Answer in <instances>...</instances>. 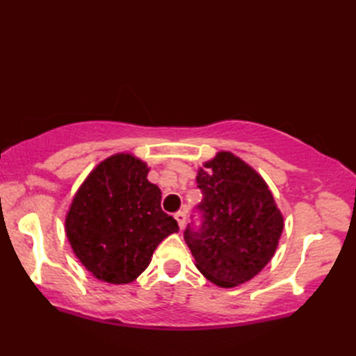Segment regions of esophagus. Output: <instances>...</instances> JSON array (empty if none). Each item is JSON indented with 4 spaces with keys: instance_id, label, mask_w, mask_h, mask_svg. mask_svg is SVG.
Wrapping results in <instances>:
<instances>
[{
    "instance_id": "34e87169",
    "label": "esophagus",
    "mask_w": 356,
    "mask_h": 356,
    "mask_svg": "<svg viewBox=\"0 0 356 356\" xmlns=\"http://www.w3.org/2000/svg\"><path fill=\"white\" fill-rule=\"evenodd\" d=\"M174 218H176V220H177L179 228L184 229L185 228V223H186V214L184 213V211H179V213L174 214Z\"/></svg>"
}]
</instances>
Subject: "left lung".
Returning a JSON list of instances; mask_svg holds the SVG:
<instances>
[{"label": "left lung", "instance_id": "obj_1", "mask_svg": "<svg viewBox=\"0 0 356 356\" xmlns=\"http://www.w3.org/2000/svg\"><path fill=\"white\" fill-rule=\"evenodd\" d=\"M200 223L184 238L209 282L234 287L249 282L275 254L283 216L266 182L251 166L220 151L197 172Z\"/></svg>", "mask_w": 356, "mask_h": 356}]
</instances>
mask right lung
Wrapping results in <instances>:
<instances>
[{"label": "right lung", "instance_id": "1", "mask_svg": "<svg viewBox=\"0 0 356 356\" xmlns=\"http://www.w3.org/2000/svg\"><path fill=\"white\" fill-rule=\"evenodd\" d=\"M147 174L139 159L115 154L90 172L72 202L67 238L86 269L102 282H133L148 268L157 245L179 231Z\"/></svg>", "mask_w": 356, "mask_h": 356}]
</instances>
